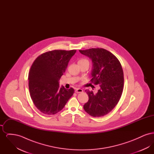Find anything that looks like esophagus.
Returning <instances> with one entry per match:
<instances>
[{
    "label": "esophagus",
    "mask_w": 154,
    "mask_h": 154,
    "mask_svg": "<svg viewBox=\"0 0 154 154\" xmlns=\"http://www.w3.org/2000/svg\"><path fill=\"white\" fill-rule=\"evenodd\" d=\"M75 92L76 93H82V92H83V90L82 89H80V88H77V89H75Z\"/></svg>",
    "instance_id": "34e87169"
}]
</instances>
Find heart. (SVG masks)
Here are the masks:
<instances>
[{
    "instance_id": "b5f03b06",
    "label": "heart",
    "mask_w": 154,
    "mask_h": 154,
    "mask_svg": "<svg viewBox=\"0 0 154 154\" xmlns=\"http://www.w3.org/2000/svg\"><path fill=\"white\" fill-rule=\"evenodd\" d=\"M88 62V60L85 59H81L80 60H79V61L78 62V63H80V62Z\"/></svg>"
}]
</instances>
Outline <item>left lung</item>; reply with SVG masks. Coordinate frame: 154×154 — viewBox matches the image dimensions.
<instances>
[{
  "mask_svg": "<svg viewBox=\"0 0 154 154\" xmlns=\"http://www.w3.org/2000/svg\"><path fill=\"white\" fill-rule=\"evenodd\" d=\"M92 60L91 82L99 85L97 93L86 90L89 96L84 109L94 117H102L112 110L119 102L124 88V72L116 57L103 48L79 50Z\"/></svg>",
  "mask_w": 154,
  "mask_h": 154,
  "instance_id": "1",
  "label": "left lung"
}]
</instances>
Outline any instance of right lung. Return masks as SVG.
Segmentation results:
<instances>
[{
	"mask_svg": "<svg viewBox=\"0 0 154 154\" xmlns=\"http://www.w3.org/2000/svg\"><path fill=\"white\" fill-rule=\"evenodd\" d=\"M76 50H54L39 55L28 75L31 99L37 109L47 115L62 110L73 95V88L59 87V81Z\"/></svg>",
	"mask_w": 154,
	"mask_h": 154,
	"instance_id": "obj_1",
	"label": "right lung"
}]
</instances>
